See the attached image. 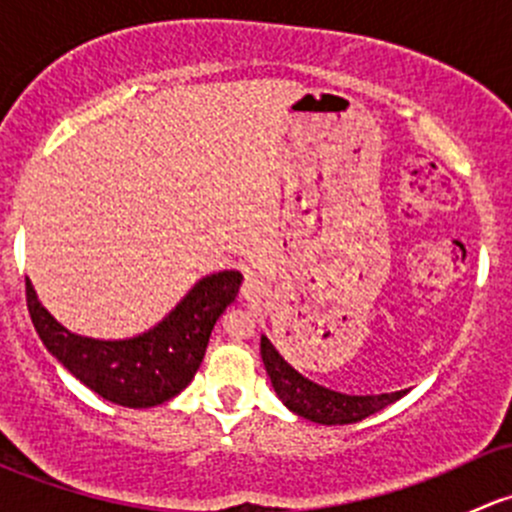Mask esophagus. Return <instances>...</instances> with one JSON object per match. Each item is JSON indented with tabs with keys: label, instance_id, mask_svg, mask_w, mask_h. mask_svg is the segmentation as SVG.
<instances>
[{
	"label": "esophagus",
	"instance_id": "esophagus-1",
	"mask_svg": "<svg viewBox=\"0 0 512 512\" xmlns=\"http://www.w3.org/2000/svg\"><path fill=\"white\" fill-rule=\"evenodd\" d=\"M240 294H242V297H245V302L255 304V307H257V304L265 302V297H267V287H265V282L260 280V277L247 275V277H245V282H242Z\"/></svg>",
	"mask_w": 512,
	"mask_h": 512
}]
</instances>
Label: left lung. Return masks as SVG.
<instances>
[{"instance_id":"1","label":"left lung","mask_w":512,"mask_h":512,"mask_svg":"<svg viewBox=\"0 0 512 512\" xmlns=\"http://www.w3.org/2000/svg\"><path fill=\"white\" fill-rule=\"evenodd\" d=\"M260 354L262 361H265L267 376L272 381V389L280 396L282 404L292 414L309 418L314 423H324V426H342V423L361 421V418L376 414V411L394 404L396 399L406 394V391H391V394L354 396L314 384L312 379H307L294 366L287 364L285 356L277 352L275 344L265 334L260 339Z\"/></svg>"}]
</instances>
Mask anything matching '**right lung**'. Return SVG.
<instances>
[{"label":"right lung","mask_w":512,"mask_h":512,"mask_svg":"<svg viewBox=\"0 0 512 512\" xmlns=\"http://www.w3.org/2000/svg\"><path fill=\"white\" fill-rule=\"evenodd\" d=\"M240 285L237 270L203 277L156 327L128 339H94L69 332L41 307L32 282H27V307L44 347L81 384L118 406L151 409L178 396L193 381L210 332L235 302Z\"/></svg>","instance_id":"1"}]
</instances>
